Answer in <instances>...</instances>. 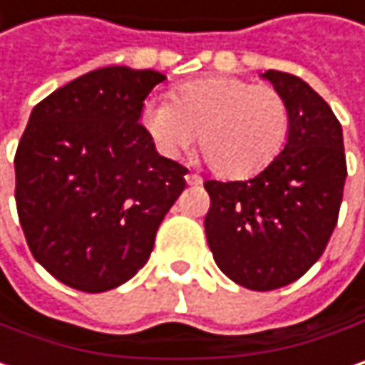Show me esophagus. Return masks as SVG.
Segmentation results:
<instances>
[{"mask_svg":"<svg viewBox=\"0 0 365 365\" xmlns=\"http://www.w3.org/2000/svg\"><path fill=\"white\" fill-rule=\"evenodd\" d=\"M185 180H187V185H193V187L204 182V180H202V176H200V174H193V172H191V174H187V176H185Z\"/></svg>","mask_w":365,"mask_h":365,"instance_id":"1","label":"esophagus"}]
</instances>
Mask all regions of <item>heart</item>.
<instances>
[{
  "instance_id": "b5f03b06",
  "label": "heart",
  "mask_w": 365,
  "mask_h": 365,
  "mask_svg": "<svg viewBox=\"0 0 365 365\" xmlns=\"http://www.w3.org/2000/svg\"><path fill=\"white\" fill-rule=\"evenodd\" d=\"M140 125L163 158H180L200 134L207 168L225 178L260 172L279 155L290 132V107L267 83L216 75L189 81L174 103L151 98L140 109Z\"/></svg>"
}]
</instances>
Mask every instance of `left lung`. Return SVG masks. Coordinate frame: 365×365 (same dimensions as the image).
Instances as JSON below:
<instances>
[{
	"label": "left lung",
	"mask_w": 365,
	"mask_h": 365,
	"mask_svg": "<svg viewBox=\"0 0 365 365\" xmlns=\"http://www.w3.org/2000/svg\"><path fill=\"white\" fill-rule=\"evenodd\" d=\"M264 77L290 107L284 151L250 180H205V237L218 269L256 292L284 288L324 254L339 222L346 160L328 103L297 75Z\"/></svg>",
	"instance_id": "obj_1"
}]
</instances>
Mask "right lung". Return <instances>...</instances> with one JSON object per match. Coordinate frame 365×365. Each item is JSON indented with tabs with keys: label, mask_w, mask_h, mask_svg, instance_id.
Masks as SVG:
<instances>
[{
	"label": "right lung",
	"mask_w": 365,
	"mask_h": 365,
	"mask_svg": "<svg viewBox=\"0 0 365 365\" xmlns=\"http://www.w3.org/2000/svg\"><path fill=\"white\" fill-rule=\"evenodd\" d=\"M158 71H90L35 105L14 155L16 210L35 260L79 292H107L149 260L187 168L140 125Z\"/></svg>",
	"instance_id": "right-lung-1"
}]
</instances>
